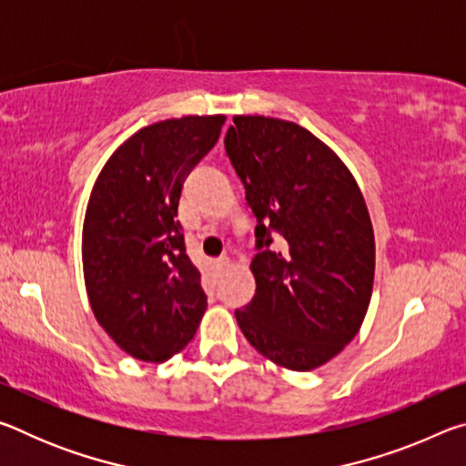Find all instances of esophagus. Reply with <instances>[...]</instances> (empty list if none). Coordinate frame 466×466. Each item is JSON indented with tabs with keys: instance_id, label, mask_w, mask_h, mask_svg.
Instances as JSON below:
<instances>
[{
	"instance_id": "obj_1",
	"label": "esophagus",
	"mask_w": 466,
	"mask_h": 466,
	"mask_svg": "<svg viewBox=\"0 0 466 466\" xmlns=\"http://www.w3.org/2000/svg\"><path fill=\"white\" fill-rule=\"evenodd\" d=\"M218 267H219V269H230L232 258L230 257H219L218 258Z\"/></svg>"
}]
</instances>
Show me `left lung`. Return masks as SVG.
Listing matches in <instances>:
<instances>
[{"label":"left lung","instance_id":"8db88e82","mask_svg":"<svg viewBox=\"0 0 466 466\" xmlns=\"http://www.w3.org/2000/svg\"><path fill=\"white\" fill-rule=\"evenodd\" d=\"M224 144L257 218V291L236 322L273 364L310 372L366 319L376 267L366 199L341 157L291 121L238 115Z\"/></svg>","mask_w":466,"mask_h":466}]
</instances>
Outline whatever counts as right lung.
Segmentation results:
<instances>
[{
    "mask_svg": "<svg viewBox=\"0 0 466 466\" xmlns=\"http://www.w3.org/2000/svg\"><path fill=\"white\" fill-rule=\"evenodd\" d=\"M224 121L188 115L147 125L115 149L92 187L82 230L86 291L98 325L136 360L175 356L208 309L177 211L185 178Z\"/></svg>",
    "mask_w": 466,
    "mask_h": 466,
    "instance_id": "right-lung-1",
    "label": "right lung"
}]
</instances>
